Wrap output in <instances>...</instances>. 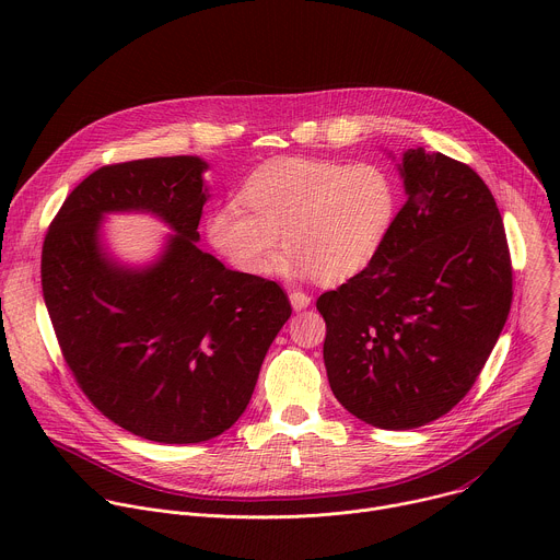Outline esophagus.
<instances>
[{
    "mask_svg": "<svg viewBox=\"0 0 560 560\" xmlns=\"http://www.w3.org/2000/svg\"><path fill=\"white\" fill-rule=\"evenodd\" d=\"M290 303H292L294 310H305L310 305V296L305 292H301V290H292L290 292Z\"/></svg>",
    "mask_w": 560,
    "mask_h": 560,
    "instance_id": "34e87169",
    "label": "esophagus"
}]
</instances>
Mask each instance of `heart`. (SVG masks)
Wrapping results in <instances>:
<instances>
[{"label":"heart","mask_w":560,"mask_h":560,"mask_svg":"<svg viewBox=\"0 0 560 560\" xmlns=\"http://www.w3.org/2000/svg\"><path fill=\"white\" fill-rule=\"evenodd\" d=\"M235 203L206 219L210 246L236 270L268 275L279 236L288 257L281 270L341 283L378 255L396 212L389 177L372 164L283 156L259 166Z\"/></svg>","instance_id":"heart-1"}]
</instances>
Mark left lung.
<instances>
[{
  "label": "left lung",
  "mask_w": 560,
  "mask_h": 560,
  "mask_svg": "<svg viewBox=\"0 0 560 560\" xmlns=\"http://www.w3.org/2000/svg\"><path fill=\"white\" fill-rule=\"evenodd\" d=\"M406 203L365 270L316 299L337 401L381 430L447 415L481 374L512 305L497 201L469 166L410 148Z\"/></svg>",
  "instance_id": "8db88e82"
}]
</instances>
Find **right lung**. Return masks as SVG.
<instances>
[{"instance_id": "obj_1", "label": "right lung", "mask_w": 560, "mask_h": 560, "mask_svg": "<svg viewBox=\"0 0 560 560\" xmlns=\"http://www.w3.org/2000/svg\"><path fill=\"white\" fill-rule=\"evenodd\" d=\"M206 168L188 154L104 166L66 197L42 250L44 301L74 381L104 417L156 443L234 425L292 314L279 283L197 248ZM108 211H150L176 234L150 267H121L98 236Z\"/></svg>"}]
</instances>
